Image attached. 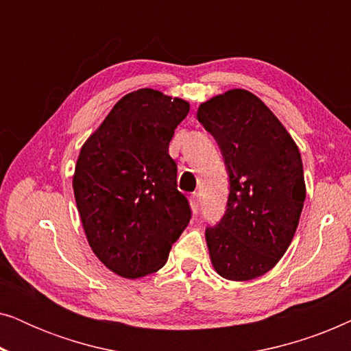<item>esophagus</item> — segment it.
I'll return each instance as SVG.
<instances>
[{
    "label": "esophagus",
    "instance_id": "1",
    "mask_svg": "<svg viewBox=\"0 0 351 351\" xmlns=\"http://www.w3.org/2000/svg\"><path fill=\"white\" fill-rule=\"evenodd\" d=\"M199 204H201L199 193H196V191H195V193L190 195V206H191V209H193V213H198Z\"/></svg>",
    "mask_w": 351,
    "mask_h": 351
}]
</instances>
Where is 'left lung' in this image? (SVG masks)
Wrapping results in <instances>:
<instances>
[{"label":"left lung","mask_w":351,"mask_h":351,"mask_svg":"<svg viewBox=\"0 0 351 351\" xmlns=\"http://www.w3.org/2000/svg\"><path fill=\"white\" fill-rule=\"evenodd\" d=\"M230 177L227 210L206 228L214 270L230 281L270 271L294 238L305 201L304 165L275 113L246 89H230L198 107Z\"/></svg>","instance_id":"left-lung-1"}]
</instances>
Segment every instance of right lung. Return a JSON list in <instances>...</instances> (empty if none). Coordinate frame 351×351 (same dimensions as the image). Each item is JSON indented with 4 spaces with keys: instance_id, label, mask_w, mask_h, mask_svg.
<instances>
[{
    "instance_id": "obj_1",
    "label": "right lung",
    "mask_w": 351,
    "mask_h": 351,
    "mask_svg": "<svg viewBox=\"0 0 351 351\" xmlns=\"http://www.w3.org/2000/svg\"><path fill=\"white\" fill-rule=\"evenodd\" d=\"M184 99L143 88L119 99L81 147L73 191L93 252L110 271L136 280L165 265L190 222L169 156Z\"/></svg>"
}]
</instances>
